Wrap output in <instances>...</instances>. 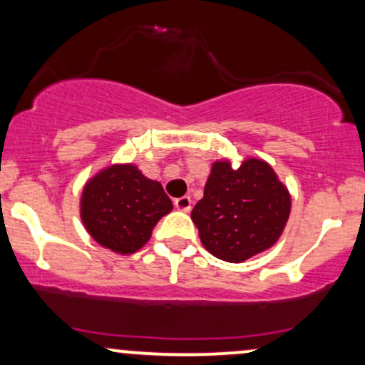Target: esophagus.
<instances>
[{
    "mask_svg": "<svg viewBox=\"0 0 365 365\" xmlns=\"http://www.w3.org/2000/svg\"><path fill=\"white\" fill-rule=\"evenodd\" d=\"M191 198L190 197H181V198H175L174 200V205L178 210H184V212H187V210L191 209Z\"/></svg>",
    "mask_w": 365,
    "mask_h": 365,
    "instance_id": "esophagus-1",
    "label": "esophagus"
}]
</instances>
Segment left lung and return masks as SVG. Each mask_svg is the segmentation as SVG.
Segmentation results:
<instances>
[{"mask_svg": "<svg viewBox=\"0 0 365 365\" xmlns=\"http://www.w3.org/2000/svg\"><path fill=\"white\" fill-rule=\"evenodd\" d=\"M289 214L287 187L268 163L249 158L238 168L214 163L191 219L212 256L242 262L275 244Z\"/></svg>", "mask_w": 365, "mask_h": 365, "instance_id": "left-lung-1", "label": "left lung"}]
</instances>
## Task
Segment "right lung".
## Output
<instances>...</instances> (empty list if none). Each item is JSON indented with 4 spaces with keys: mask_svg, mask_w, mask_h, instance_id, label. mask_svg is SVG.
<instances>
[{
    "mask_svg": "<svg viewBox=\"0 0 365 365\" xmlns=\"http://www.w3.org/2000/svg\"><path fill=\"white\" fill-rule=\"evenodd\" d=\"M172 210L162 184L134 165H113L83 187L81 219L93 240L118 254L139 250L156 222Z\"/></svg>",
    "mask_w": 365,
    "mask_h": 365,
    "instance_id": "right-lung-1",
    "label": "right lung"
}]
</instances>
